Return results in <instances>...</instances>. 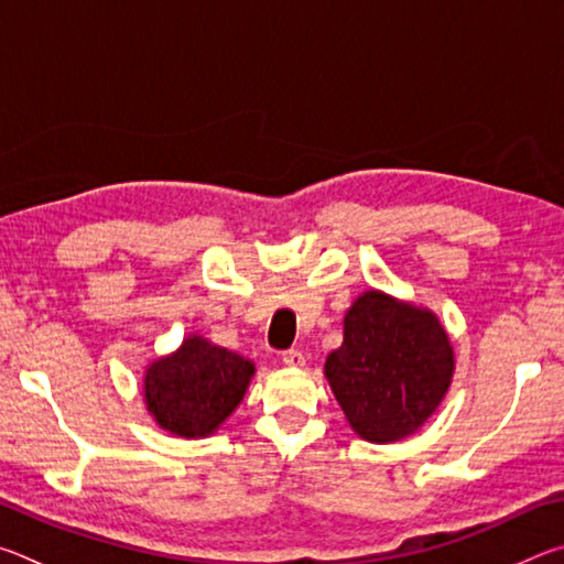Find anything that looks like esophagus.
Returning <instances> with one entry per match:
<instances>
[{
    "mask_svg": "<svg viewBox=\"0 0 564 564\" xmlns=\"http://www.w3.org/2000/svg\"><path fill=\"white\" fill-rule=\"evenodd\" d=\"M283 362L285 366H291V368H303L305 366V356L301 350H285L283 352Z\"/></svg>",
    "mask_w": 564,
    "mask_h": 564,
    "instance_id": "esophagus-1",
    "label": "esophagus"
}]
</instances>
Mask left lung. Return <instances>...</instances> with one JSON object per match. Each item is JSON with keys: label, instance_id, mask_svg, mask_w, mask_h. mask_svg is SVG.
I'll list each match as a JSON object with an SVG mask.
<instances>
[{"label": "left lung", "instance_id": "8db88e82", "mask_svg": "<svg viewBox=\"0 0 564 564\" xmlns=\"http://www.w3.org/2000/svg\"><path fill=\"white\" fill-rule=\"evenodd\" d=\"M455 352L435 313L366 291L343 318L326 378L352 431L370 443L413 435L453 383Z\"/></svg>", "mask_w": 564, "mask_h": 564}]
</instances>
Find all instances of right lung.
Here are the masks:
<instances>
[{
	"mask_svg": "<svg viewBox=\"0 0 564 564\" xmlns=\"http://www.w3.org/2000/svg\"><path fill=\"white\" fill-rule=\"evenodd\" d=\"M253 373V362L238 352L188 336L147 368V410L171 435L206 437L241 403Z\"/></svg>",
	"mask_w": 564,
	"mask_h": 564,
	"instance_id": "right-lung-1",
	"label": "right lung"
}]
</instances>
